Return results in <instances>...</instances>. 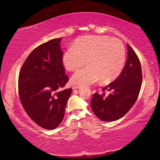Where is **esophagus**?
<instances>
[{
  "mask_svg": "<svg viewBox=\"0 0 160 160\" xmlns=\"http://www.w3.org/2000/svg\"><path fill=\"white\" fill-rule=\"evenodd\" d=\"M80 88V85H74L73 86H72V89L73 90H76V89H79Z\"/></svg>",
  "mask_w": 160,
  "mask_h": 160,
  "instance_id": "obj_1",
  "label": "esophagus"
}]
</instances>
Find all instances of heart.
<instances>
[{"instance_id": "b5f03b06", "label": "heart", "mask_w": 160, "mask_h": 160, "mask_svg": "<svg viewBox=\"0 0 160 160\" xmlns=\"http://www.w3.org/2000/svg\"><path fill=\"white\" fill-rule=\"evenodd\" d=\"M72 82L80 86H88L102 79L104 83L112 82L121 74L126 60L125 48L122 43L108 36L88 35L75 40L63 55V64L69 71H76Z\"/></svg>"}]
</instances>
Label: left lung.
Here are the masks:
<instances>
[{
	"mask_svg": "<svg viewBox=\"0 0 160 160\" xmlns=\"http://www.w3.org/2000/svg\"><path fill=\"white\" fill-rule=\"evenodd\" d=\"M128 46V58L120 75L102 91L105 93L93 94L91 107L99 119L104 121L118 120L126 114L133 106L141 88L142 75L140 62L132 48Z\"/></svg>",
	"mask_w": 160,
	"mask_h": 160,
	"instance_id": "obj_1",
	"label": "left lung"
}]
</instances>
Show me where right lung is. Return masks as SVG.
Masks as SVG:
<instances>
[{
	"mask_svg": "<svg viewBox=\"0 0 160 160\" xmlns=\"http://www.w3.org/2000/svg\"><path fill=\"white\" fill-rule=\"evenodd\" d=\"M62 38L50 40L32 51L18 79L19 97L34 123L53 130L63 121L72 89L62 90L68 81L63 66Z\"/></svg>",
	"mask_w": 160,
	"mask_h": 160,
	"instance_id": "obj_1",
	"label": "right lung"
}]
</instances>
